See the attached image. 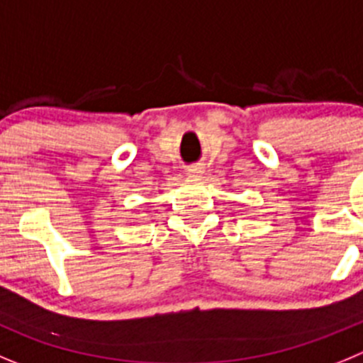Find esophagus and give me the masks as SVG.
<instances>
[{"label": "esophagus", "instance_id": "1", "mask_svg": "<svg viewBox=\"0 0 363 363\" xmlns=\"http://www.w3.org/2000/svg\"><path fill=\"white\" fill-rule=\"evenodd\" d=\"M204 174V166L202 164H194L188 168V175L189 177H201Z\"/></svg>", "mask_w": 363, "mask_h": 363}]
</instances>
